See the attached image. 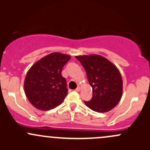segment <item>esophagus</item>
Returning a JSON list of instances; mask_svg holds the SVG:
<instances>
[{
	"mask_svg": "<svg viewBox=\"0 0 150 150\" xmlns=\"http://www.w3.org/2000/svg\"><path fill=\"white\" fill-rule=\"evenodd\" d=\"M80 90H81V88H80V87H78V88H77L76 89H75V91L78 92V91H80Z\"/></svg>",
	"mask_w": 150,
	"mask_h": 150,
	"instance_id": "34e87169",
	"label": "esophagus"
}]
</instances>
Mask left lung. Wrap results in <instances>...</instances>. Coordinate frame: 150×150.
<instances>
[{"mask_svg":"<svg viewBox=\"0 0 150 150\" xmlns=\"http://www.w3.org/2000/svg\"><path fill=\"white\" fill-rule=\"evenodd\" d=\"M75 57L84 67L93 91L92 99L84 103L97 112L110 111L122 97V80L120 71L111 62L100 55Z\"/></svg>","mask_w":150,"mask_h":150,"instance_id":"left-lung-1","label":"left lung"}]
</instances>
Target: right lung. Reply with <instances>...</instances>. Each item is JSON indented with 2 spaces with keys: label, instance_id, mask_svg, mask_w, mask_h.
<instances>
[{
  "label": "right lung",
  "instance_id": "obj_1",
  "mask_svg": "<svg viewBox=\"0 0 150 150\" xmlns=\"http://www.w3.org/2000/svg\"><path fill=\"white\" fill-rule=\"evenodd\" d=\"M70 56L54 52L36 62L29 69L25 83L29 102L40 110H50L62 103L67 95L66 79L62 75Z\"/></svg>",
  "mask_w": 150,
  "mask_h": 150
}]
</instances>
